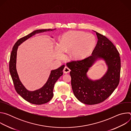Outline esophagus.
I'll list each match as a JSON object with an SVG mask.
<instances>
[{"label":"esophagus","mask_w":131,"mask_h":131,"mask_svg":"<svg viewBox=\"0 0 131 131\" xmlns=\"http://www.w3.org/2000/svg\"><path fill=\"white\" fill-rule=\"evenodd\" d=\"M70 71V69L67 66H65V68H64V70H63V72L65 73H67L69 72Z\"/></svg>","instance_id":"1"}]
</instances>
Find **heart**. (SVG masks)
<instances>
[{
  "label": "heart",
  "instance_id": "b5f03b06",
  "mask_svg": "<svg viewBox=\"0 0 131 131\" xmlns=\"http://www.w3.org/2000/svg\"><path fill=\"white\" fill-rule=\"evenodd\" d=\"M96 45L94 36L83 31H70L65 33L56 47L58 57H63V52L70 51L72 59L80 60L84 58L94 49Z\"/></svg>",
  "mask_w": 131,
  "mask_h": 131
}]
</instances>
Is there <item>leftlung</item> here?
Segmentation results:
<instances>
[{
    "instance_id": "1",
    "label": "left lung",
    "mask_w": 131,
    "mask_h": 131,
    "mask_svg": "<svg viewBox=\"0 0 131 131\" xmlns=\"http://www.w3.org/2000/svg\"><path fill=\"white\" fill-rule=\"evenodd\" d=\"M98 41L92 55L81 60L72 61L66 65L71 70V84L73 94L86 105L101 103L109 97L118 86L120 77L121 60L116 47L106 37L96 32ZM98 58H103L108 70L100 80L88 78L86 72Z\"/></svg>"
}]
</instances>
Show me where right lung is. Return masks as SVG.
<instances>
[{"mask_svg":"<svg viewBox=\"0 0 131 131\" xmlns=\"http://www.w3.org/2000/svg\"><path fill=\"white\" fill-rule=\"evenodd\" d=\"M54 29H39L32 31L28 35L18 39L14 44L11 53L9 61V71L14 84L15 90L18 94L25 101L33 104H43L48 103L52 99L53 96V91L54 84L63 74V70L65 65H63L57 69L52 70L47 82L41 88L34 91H28L20 81L16 69V52L17 48L18 46L20 45L22 42L36 34L50 30L52 31Z\"/></svg>","mask_w":131,"mask_h":131,"instance_id":"1","label":"right lung"}]
</instances>
